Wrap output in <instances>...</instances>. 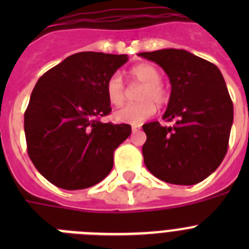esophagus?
<instances>
[{
  "label": "esophagus",
  "mask_w": 249,
  "mask_h": 249,
  "mask_svg": "<svg viewBox=\"0 0 249 249\" xmlns=\"http://www.w3.org/2000/svg\"><path fill=\"white\" fill-rule=\"evenodd\" d=\"M140 129H141V126H132V132H133V133L138 132Z\"/></svg>",
  "instance_id": "obj_1"
}]
</instances>
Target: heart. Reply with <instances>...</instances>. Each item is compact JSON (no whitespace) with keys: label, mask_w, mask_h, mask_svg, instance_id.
I'll return each mask as SVG.
<instances>
[{"label":"heart","mask_w":249,"mask_h":249,"mask_svg":"<svg viewBox=\"0 0 249 249\" xmlns=\"http://www.w3.org/2000/svg\"><path fill=\"white\" fill-rule=\"evenodd\" d=\"M131 76L136 82L143 86V89L138 93L140 103L124 106L123 108L114 112V120L138 126L155 114V103L157 106L166 105L168 101V94L162 86V73L156 66L141 63L131 68ZM106 93L108 101L113 106H121L126 101V89L120 73H113L107 80Z\"/></svg>","instance_id":"heart-1"}]
</instances>
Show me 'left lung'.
<instances>
[{
	"instance_id": "8db88e82",
	"label": "left lung",
	"mask_w": 249,
	"mask_h": 249,
	"mask_svg": "<svg viewBox=\"0 0 249 249\" xmlns=\"http://www.w3.org/2000/svg\"><path fill=\"white\" fill-rule=\"evenodd\" d=\"M138 56L163 68L171 96L163 120L143 124L142 147L149 172L167 183L191 186L212 175L227 153L233 103L218 67L184 50L166 48Z\"/></svg>"
}]
</instances>
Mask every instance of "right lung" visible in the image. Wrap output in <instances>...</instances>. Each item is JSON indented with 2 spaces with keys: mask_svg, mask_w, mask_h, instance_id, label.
Instances as JSON below:
<instances>
[{
  "mask_svg": "<svg viewBox=\"0 0 249 249\" xmlns=\"http://www.w3.org/2000/svg\"><path fill=\"white\" fill-rule=\"evenodd\" d=\"M127 61V54L80 52L37 81L25 112L27 152L56 187L83 190L111 172L114 149L131 135V126L100 118L111 112L106 82Z\"/></svg>",
  "mask_w": 249,
  "mask_h": 249,
  "instance_id": "add662e5",
  "label": "right lung"
}]
</instances>
